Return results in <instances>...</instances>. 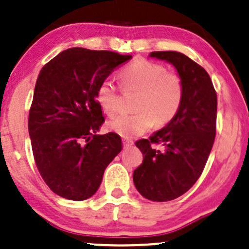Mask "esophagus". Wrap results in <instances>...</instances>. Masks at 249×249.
Instances as JSON below:
<instances>
[{
	"instance_id": "obj_1",
	"label": "esophagus",
	"mask_w": 249,
	"mask_h": 249,
	"mask_svg": "<svg viewBox=\"0 0 249 249\" xmlns=\"http://www.w3.org/2000/svg\"><path fill=\"white\" fill-rule=\"evenodd\" d=\"M133 145V142L130 141V139H123V146L124 148H128Z\"/></svg>"
}]
</instances>
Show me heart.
Wrapping results in <instances>:
<instances>
[{"label":"heart","mask_w":249,"mask_h":249,"mask_svg":"<svg viewBox=\"0 0 249 249\" xmlns=\"http://www.w3.org/2000/svg\"><path fill=\"white\" fill-rule=\"evenodd\" d=\"M121 85L124 91H138L131 115L111 119L107 127L124 138L142 136L154 125L164 126L178 113L184 99L181 76L159 63L139 59L121 71ZM99 107L107 116H115L119 108V89L111 79H104L96 91Z\"/></svg>","instance_id":"obj_1"}]
</instances>
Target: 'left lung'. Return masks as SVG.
Instances as JSON below:
<instances>
[{
	"mask_svg": "<svg viewBox=\"0 0 249 249\" xmlns=\"http://www.w3.org/2000/svg\"><path fill=\"white\" fill-rule=\"evenodd\" d=\"M150 56L173 64L185 87L172 121L150 139L136 142L144 160L133 172L134 186L144 198L161 202L186 193L201 176L215 138L218 99L207 71L190 57L177 51ZM158 143L164 150L153 147Z\"/></svg>",
	"mask_w": 249,
	"mask_h": 249,
	"instance_id": "8db88e82",
	"label": "left lung"
}]
</instances>
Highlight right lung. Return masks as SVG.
Returning a JSON list of instances; mask_svg holds the SVG:
<instances>
[{"instance_id": "1", "label": "right lung", "mask_w": 249, "mask_h": 249, "mask_svg": "<svg viewBox=\"0 0 249 249\" xmlns=\"http://www.w3.org/2000/svg\"><path fill=\"white\" fill-rule=\"evenodd\" d=\"M131 58L71 48L39 71L28 128L38 172L57 196L75 201L92 196L105 168L122 151L117 133L96 134L105 121L96 91Z\"/></svg>"}]
</instances>
